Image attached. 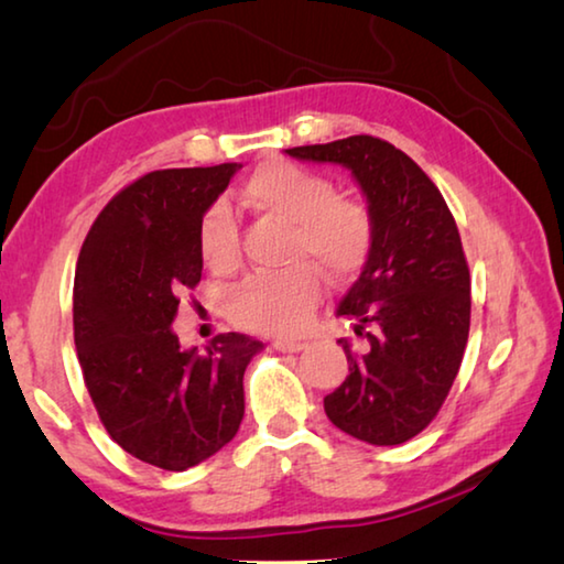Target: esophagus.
<instances>
[{"label": "esophagus", "mask_w": 564, "mask_h": 564, "mask_svg": "<svg viewBox=\"0 0 564 564\" xmlns=\"http://www.w3.org/2000/svg\"><path fill=\"white\" fill-rule=\"evenodd\" d=\"M272 347L276 351H284V354H297L302 349H307V344L304 341H294V339H274Z\"/></svg>", "instance_id": "1"}]
</instances>
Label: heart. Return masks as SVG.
<instances>
[{"label":"heart","mask_w":564,"mask_h":564,"mask_svg":"<svg viewBox=\"0 0 564 564\" xmlns=\"http://www.w3.org/2000/svg\"><path fill=\"white\" fill-rule=\"evenodd\" d=\"M242 200L294 225V262H314L334 280H347L369 260V207L341 197L327 175L288 161L264 163L247 177ZM197 242L203 262L215 272L232 270L240 260V230L225 200L205 210ZM319 297L322 280L310 264L284 274H252L230 297V317L252 332L297 334L310 324Z\"/></svg>","instance_id":"obj_1"}]
</instances>
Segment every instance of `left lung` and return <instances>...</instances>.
I'll return each mask as SVG.
<instances>
[{"label":"left lung","mask_w":564,"mask_h":564,"mask_svg":"<svg viewBox=\"0 0 564 564\" xmlns=\"http://www.w3.org/2000/svg\"><path fill=\"white\" fill-rule=\"evenodd\" d=\"M337 163L367 197L373 245L339 302L367 339H339L349 377L324 399L334 426L371 446H399L436 419L460 369L470 329V272L460 235L431 177L381 138L349 135L284 151Z\"/></svg>","instance_id":"8db88e82"}]
</instances>
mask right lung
I'll list each match as a JSON object with an SVG mask.
<instances>
[{
    "label": "right lung",
    "mask_w": 564,
    "mask_h": 564,
    "mask_svg": "<svg viewBox=\"0 0 564 564\" xmlns=\"http://www.w3.org/2000/svg\"><path fill=\"white\" fill-rule=\"evenodd\" d=\"M240 167L138 177L96 217L76 262L74 341L98 419L126 453L163 470L193 468L235 438L245 369L262 351L237 332L183 349L171 329L203 274V215Z\"/></svg>",
    "instance_id": "add662e5"
}]
</instances>
